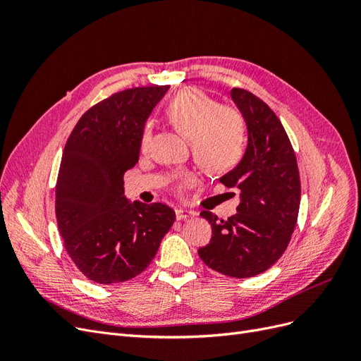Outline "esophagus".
I'll return each instance as SVG.
<instances>
[{
	"label": "esophagus",
	"instance_id": "34e87169",
	"mask_svg": "<svg viewBox=\"0 0 361 361\" xmlns=\"http://www.w3.org/2000/svg\"><path fill=\"white\" fill-rule=\"evenodd\" d=\"M194 215H195L194 211L182 209V207H178V209H176V218H178V220H187V218L194 216Z\"/></svg>",
	"mask_w": 361,
	"mask_h": 361
}]
</instances>
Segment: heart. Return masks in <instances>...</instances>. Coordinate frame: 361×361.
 Returning <instances> with one entry per match:
<instances>
[{
    "mask_svg": "<svg viewBox=\"0 0 361 361\" xmlns=\"http://www.w3.org/2000/svg\"><path fill=\"white\" fill-rule=\"evenodd\" d=\"M169 122L185 138L190 140L192 155L209 173L232 170L243 158L245 149V129L243 118L232 108L218 106V102L197 89H185L171 97L166 106ZM149 128L141 143H146ZM192 183L185 174L180 185Z\"/></svg>",
    "mask_w": 361,
    "mask_h": 361,
    "instance_id": "1",
    "label": "heart"
}]
</instances>
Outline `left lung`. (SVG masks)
Masks as SVG:
<instances>
[{
  "label": "left lung",
  "instance_id": "8db88e82",
  "mask_svg": "<svg viewBox=\"0 0 361 361\" xmlns=\"http://www.w3.org/2000/svg\"><path fill=\"white\" fill-rule=\"evenodd\" d=\"M231 97L244 117L248 141L243 159L220 182L241 191L238 212L228 220L200 212L211 223L212 238L199 256L216 272L247 279L285 253L297 224L301 183L295 152L274 111L244 89H232Z\"/></svg>",
  "mask_w": 361,
  "mask_h": 361
}]
</instances>
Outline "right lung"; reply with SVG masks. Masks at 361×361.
I'll use <instances>...</instances> for the list:
<instances>
[{
    "label": "right lung",
    "mask_w": 361,
    "mask_h": 361,
    "mask_svg": "<svg viewBox=\"0 0 361 361\" xmlns=\"http://www.w3.org/2000/svg\"><path fill=\"white\" fill-rule=\"evenodd\" d=\"M169 85L114 93L87 110L64 146L56 215L64 247L99 285L134 279L155 257L176 214L164 203H130L123 174L138 162L145 125Z\"/></svg>",
    "instance_id": "add662e5"
}]
</instances>
